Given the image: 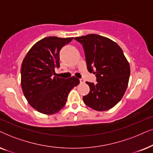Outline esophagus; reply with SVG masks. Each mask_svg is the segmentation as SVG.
I'll return each instance as SVG.
<instances>
[{"label": "esophagus", "instance_id": "esophagus-1", "mask_svg": "<svg viewBox=\"0 0 153 153\" xmlns=\"http://www.w3.org/2000/svg\"><path fill=\"white\" fill-rule=\"evenodd\" d=\"M80 83H84L85 82V80H83V79H80Z\"/></svg>", "mask_w": 153, "mask_h": 153}]
</instances>
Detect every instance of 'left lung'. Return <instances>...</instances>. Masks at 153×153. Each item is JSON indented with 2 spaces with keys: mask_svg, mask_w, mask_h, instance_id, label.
<instances>
[{
  "mask_svg": "<svg viewBox=\"0 0 153 153\" xmlns=\"http://www.w3.org/2000/svg\"><path fill=\"white\" fill-rule=\"evenodd\" d=\"M75 39L84 48L87 70L97 78L96 84L86 82L90 90L83 101L97 111L112 108L123 97L129 83L130 66L123 50L115 42L97 34Z\"/></svg>",
  "mask_w": 153,
  "mask_h": 153,
  "instance_id": "obj_1",
  "label": "left lung"
}]
</instances>
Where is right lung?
Instances as JSON below:
<instances>
[{
    "mask_svg": "<svg viewBox=\"0 0 153 153\" xmlns=\"http://www.w3.org/2000/svg\"><path fill=\"white\" fill-rule=\"evenodd\" d=\"M73 38L46 37L28 50L22 64L21 85L28 103L45 115L58 113L66 105L68 93L80 83L75 76H55L60 67L59 52Z\"/></svg>",
    "mask_w": 153,
    "mask_h": 153,
    "instance_id": "right-lung-1",
    "label": "right lung"
}]
</instances>
